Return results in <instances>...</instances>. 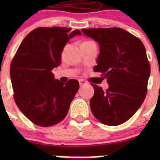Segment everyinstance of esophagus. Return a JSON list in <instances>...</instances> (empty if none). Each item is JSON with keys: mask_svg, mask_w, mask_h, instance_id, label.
Returning a JSON list of instances; mask_svg holds the SVG:
<instances>
[{"mask_svg": "<svg viewBox=\"0 0 160 160\" xmlns=\"http://www.w3.org/2000/svg\"><path fill=\"white\" fill-rule=\"evenodd\" d=\"M78 82H79V84H80V87H82V86H85V85L87 84V82L83 80V79H79Z\"/></svg>", "mask_w": 160, "mask_h": 160, "instance_id": "esophagus-1", "label": "esophagus"}]
</instances>
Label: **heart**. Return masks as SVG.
<instances>
[{
    "instance_id": "obj_1",
    "label": "heart",
    "mask_w": 160,
    "mask_h": 160,
    "mask_svg": "<svg viewBox=\"0 0 160 160\" xmlns=\"http://www.w3.org/2000/svg\"><path fill=\"white\" fill-rule=\"evenodd\" d=\"M87 42H90V41H87Z\"/></svg>"
}]
</instances>
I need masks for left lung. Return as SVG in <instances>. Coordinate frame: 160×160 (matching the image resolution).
<instances>
[{"label":"left lung","mask_w":160,"mask_h":160,"mask_svg":"<svg viewBox=\"0 0 160 160\" xmlns=\"http://www.w3.org/2000/svg\"><path fill=\"white\" fill-rule=\"evenodd\" d=\"M82 31L98 42L100 53L94 71L102 73L109 84L106 91L92 84L91 111L103 124L120 125L134 115L146 98L151 66L144 45L120 28Z\"/></svg>","instance_id":"obj_1"}]
</instances>
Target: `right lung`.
<instances>
[{"label":"right lung","instance_id":"right-lung-1","mask_svg":"<svg viewBox=\"0 0 160 160\" xmlns=\"http://www.w3.org/2000/svg\"><path fill=\"white\" fill-rule=\"evenodd\" d=\"M78 29L39 27L24 38L11 62L10 78L13 98L25 116L40 127H51L62 121L79 82L70 79L62 83L52 70L60 65L62 52Z\"/></svg>","mask_w":160,"mask_h":160}]
</instances>
